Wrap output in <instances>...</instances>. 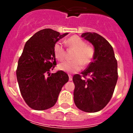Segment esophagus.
Returning a JSON list of instances; mask_svg holds the SVG:
<instances>
[{"instance_id":"esophagus-1","label":"esophagus","mask_w":133,"mask_h":133,"mask_svg":"<svg viewBox=\"0 0 133 133\" xmlns=\"http://www.w3.org/2000/svg\"><path fill=\"white\" fill-rule=\"evenodd\" d=\"M72 80H73V77H72L71 75H69V81H71Z\"/></svg>"}]
</instances>
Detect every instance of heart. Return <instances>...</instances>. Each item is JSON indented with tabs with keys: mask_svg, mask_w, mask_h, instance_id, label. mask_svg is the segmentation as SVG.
I'll use <instances>...</instances> for the list:
<instances>
[{
	"mask_svg": "<svg viewBox=\"0 0 133 133\" xmlns=\"http://www.w3.org/2000/svg\"><path fill=\"white\" fill-rule=\"evenodd\" d=\"M65 45L69 49L75 51L72 55L71 61H65L58 65V69L63 71L74 73L79 71L84 66H88L93 61L95 57V49L78 36L71 37L65 41ZM53 53L55 58L62 61L65 58L66 51L61 42H57L53 47Z\"/></svg>",
	"mask_w": 133,
	"mask_h": 133,
	"instance_id": "b5f03b06",
	"label": "heart"
}]
</instances>
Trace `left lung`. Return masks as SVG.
Wrapping results in <instances>:
<instances>
[{"mask_svg": "<svg viewBox=\"0 0 133 133\" xmlns=\"http://www.w3.org/2000/svg\"><path fill=\"white\" fill-rule=\"evenodd\" d=\"M82 37L94 45L96 53L92 62L82 75L73 76L74 102L79 109L95 112L105 108L113 95L118 77L117 60L112 47L101 35L88 32Z\"/></svg>", "mask_w": 133, "mask_h": 133, "instance_id": "1", "label": "left lung"}]
</instances>
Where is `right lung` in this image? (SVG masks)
I'll return each mask as SVG.
<instances>
[{
	"label": "right lung",
	"instance_id": "obj_1",
	"mask_svg": "<svg viewBox=\"0 0 133 133\" xmlns=\"http://www.w3.org/2000/svg\"><path fill=\"white\" fill-rule=\"evenodd\" d=\"M68 34L44 29L25 43L16 74L22 98L33 109L42 111L53 107L62 88L69 80L68 74L63 71L49 73L57 65L53 53L55 44Z\"/></svg>",
	"mask_w": 133,
	"mask_h": 133
}]
</instances>
